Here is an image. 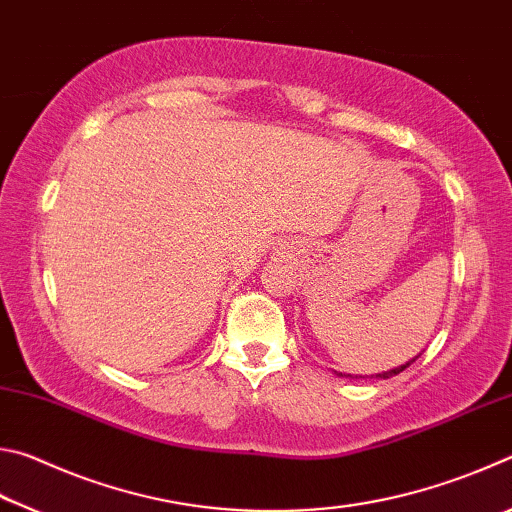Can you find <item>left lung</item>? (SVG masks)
I'll return each instance as SVG.
<instances>
[{
  "instance_id": "obj_1",
  "label": "left lung",
  "mask_w": 512,
  "mask_h": 512,
  "mask_svg": "<svg viewBox=\"0 0 512 512\" xmlns=\"http://www.w3.org/2000/svg\"><path fill=\"white\" fill-rule=\"evenodd\" d=\"M415 359H418V357H415ZM415 359H411V361H406V363H404V366H397V368H393V370H388V372H379V375H375V377H379V379H388V377H395V375H400V372H402V370H406V368H409V366H411V363H413ZM339 377H343V375H341V372H339ZM348 377H350V375H348Z\"/></svg>"
}]
</instances>
